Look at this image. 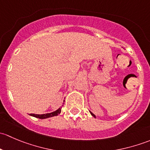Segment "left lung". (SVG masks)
Segmentation results:
<instances>
[{
  "mask_svg": "<svg viewBox=\"0 0 150 150\" xmlns=\"http://www.w3.org/2000/svg\"><path fill=\"white\" fill-rule=\"evenodd\" d=\"M91 112V115H93V117H96V116H95V115H93V113H92V112Z\"/></svg>",
  "mask_w": 150,
  "mask_h": 150,
  "instance_id": "1",
  "label": "left lung"
}]
</instances>
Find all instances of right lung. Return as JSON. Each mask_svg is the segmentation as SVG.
<instances>
[{"label":"right lung","mask_w":150,"mask_h":150,"mask_svg":"<svg viewBox=\"0 0 150 150\" xmlns=\"http://www.w3.org/2000/svg\"><path fill=\"white\" fill-rule=\"evenodd\" d=\"M61 110H62V107H60V108H59L57 110H56L55 112H51V113H47V114H43V115L30 114V115L33 116V117H38V118H40V119H46V118H48V117H54V116L58 115L60 114V112H61Z\"/></svg>","instance_id":"obj_1"}]
</instances>
